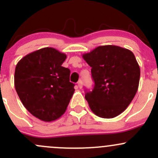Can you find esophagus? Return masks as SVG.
I'll list each match as a JSON object with an SVG mask.
<instances>
[{
	"mask_svg": "<svg viewBox=\"0 0 158 158\" xmlns=\"http://www.w3.org/2000/svg\"><path fill=\"white\" fill-rule=\"evenodd\" d=\"M77 85H78V87H79V89H82V80H79V82H78Z\"/></svg>",
	"mask_w": 158,
	"mask_h": 158,
	"instance_id": "obj_1",
	"label": "esophagus"
}]
</instances>
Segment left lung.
Instances as JSON below:
<instances>
[{"instance_id":"1","label":"left lung","mask_w":158,"mask_h":158,"mask_svg":"<svg viewBox=\"0 0 158 158\" xmlns=\"http://www.w3.org/2000/svg\"><path fill=\"white\" fill-rule=\"evenodd\" d=\"M82 58L92 67L95 82L85 99L92 112L103 118H112L123 112L138 91L140 66L133 52L114 45L100 46L84 53Z\"/></svg>"}]
</instances>
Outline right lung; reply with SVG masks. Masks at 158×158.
I'll return each mask as SVG.
<instances>
[{"instance_id":"right-lung-1","label":"right lung","mask_w":158,"mask_h":158,"mask_svg":"<svg viewBox=\"0 0 158 158\" xmlns=\"http://www.w3.org/2000/svg\"><path fill=\"white\" fill-rule=\"evenodd\" d=\"M66 55L45 47L25 56L17 63L14 86L27 110L40 120L52 122L66 111L74 93L70 70L62 66Z\"/></svg>"}]
</instances>
